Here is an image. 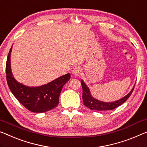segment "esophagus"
I'll list each match as a JSON object with an SVG mask.
<instances>
[{"mask_svg": "<svg viewBox=\"0 0 147 147\" xmlns=\"http://www.w3.org/2000/svg\"><path fill=\"white\" fill-rule=\"evenodd\" d=\"M81 73H82V71H81V69H80L79 67L74 68L73 71H72V73H73V75L75 76H80Z\"/></svg>", "mask_w": 147, "mask_h": 147, "instance_id": "34e87169", "label": "esophagus"}]
</instances>
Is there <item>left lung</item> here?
<instances>
[{"label": "left lung", "mask_w": 147, "mask_h": 147, "mask_svg": "<svg viewBox=\"0 0 147 147\" xmlns=\"http://www.w3.org/2000/svg\"><path fill=\"white\" fill-rule=\"evenodd\" d=\"M81 85H82V100L84 106L90 109L98 111L110 110V109H113L117 108V107L121 106L122 104H123L125 102H126V100L129 98V96L133 92V90H134V88H133L132 90L127 95L121 98V99L117 100V101L113 102H103L92 97L89 88L85 84V83L83 82V80H81Z\"/></svg>", "instance_id": "1"}]
</instances>
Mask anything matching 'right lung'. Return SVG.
<instances>
[{"instance_id":"1","label":"right lung","mask_w":147,"mask_h":147,"mask_svg":"<svg viewBox=\"0 0 147 147\" xmlns=\"http://www.w3.org/2000/svg\"><path fill=\"white\" fill-rule=\"evenodd\" d=\"M10 48L6 64V80L13 95L28 110L34 113L48 111L57 106L59 98L63 87L71 78V74L53 80L39 87H28L18 82L14 79L10 69Z\"/></svg>"}]
</instances>
